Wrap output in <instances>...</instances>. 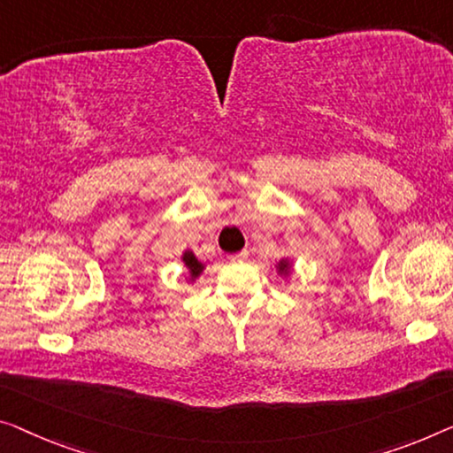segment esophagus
<instances>
[{
  "mask_svg": "<svg viewBox=\"0 0 453 453\" xmlns=\"http://www.w3.org/2000/svg\"><path fill=\"white\" fill-rule=\"evenodd\" d=\"M246 256H248V252H246V250H242V252H235V254H232V256H229V260H244V258H246Z\"/></svg>",
  "mask_w": 453,
  "mask_h": 453,
  "instance_id": "esophagus-1",
  "label": "esophagus"
}]
</instances>
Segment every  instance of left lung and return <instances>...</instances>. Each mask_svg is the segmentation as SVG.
<instances>
[{"label": "left lung", "mask_w": 453, "mask_h": 453, "mask_svg": "<svg viewBox=\"0 0 453 453\" xmlns=\"http://www.w3.org/2000/svg\"><path fill=\"white\" fill-rule=\"evenodd\" d=\"M279 268H280V270H285V268H287V265H285V262H280V265H279Z\"/></svg>", "instance_id": "8db88e82"}]
</instances>
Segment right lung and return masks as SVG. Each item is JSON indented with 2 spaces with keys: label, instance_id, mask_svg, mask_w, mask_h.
I'll return each instance as SVG.
<instances>
[{
  "label": "right lung",
  "instance_id": "obj_1",
  "mask_svg": "<svg viewBox=\"0 0 453 453\" xmlns=\"http://www.w3.org/2000/svg\"><path fill=\"white\" fill-rule=\"evenodd\" d=\"M183 260H185V265H187V268L191 270V276H197L201 270H203V265H201V262L195 258V256L191 254V252H185V256H183Z\"/></svg>",
  "mask_w": 453,
  "mask_h": 453
}]
</instances>
